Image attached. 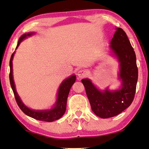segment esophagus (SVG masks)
I'll use <instances>...</instances> for the list:
<instances>
[{
	"label": "esophagus",
	"instance_id": "34e87169",
	"mask_svg": "<svg viewBox=\"0 0 149 149\" xmlns=\"http://www.w3.org/2000/svg\"><path fill=\"white\" fill-rule=\"evenodd\" d=\"M86 74H87V72H86L85 70H80L77 72V76L79 79L80 78H83L84 77H85Z\"/></svg>",
	"mask_w": 149,
	"mask_h": 149
}]
</instances>
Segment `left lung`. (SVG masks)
I'll return each mask as SVG.
<instances>
[{"label":"left lung","instance_id":"1","mask_svg":"<svg viewBox=\"0 0 149 149\" xmlns=\"http://www.w3.org/2000/svg\"><path fill=\"white\" fill-rule=\"evenodd\" d=\"M110 44V53L119 63L118 79L121 81L120 87L100 91L89 79L81 80L92 110L102 118L115 117L131 105L138 78L136 53L126 32L121 28L116 29Z\"/></svg>","mask_w":149,"mask_h":149}]
</instances>
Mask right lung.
<instances>
[{"mask_svg":"<svg viewBox=\"0 0 149 149\" xmlns=\"http://www.w3.org/2000/svg\"><path fill=\"white\" fill-rule=\"evenodd\" d=\"M35 32H28V33L24 34L21 36L17 43L16 49H17L19 45L21 44V42L25 40L29 36H31L34 34ZM15 51L11 56L10 61V81L11 87L12 88V91L14 94L15 98L17 102L18 106L19 107L21 111L29 117H31L34 119L45 121V122H53L54 120H58L59 118L63 117L66 109V102L67 98L68 96L69 92L70 91L72 86L75 81L76 76L75 75H72L71 76L66 78V79L63 80V81L59 86L58 89L57 96H56V100L55 104H54L53 107L51 108L50 109H43V110H36L30 109L29 107L23 104V102L21 100L19 96L16 91L15 85L13 77V67H12V61L13 56H14Z\"/></svg>","mask_w":149,"mask_h":149,"instance_id":"1","label":"right lung"}]
</instances>
